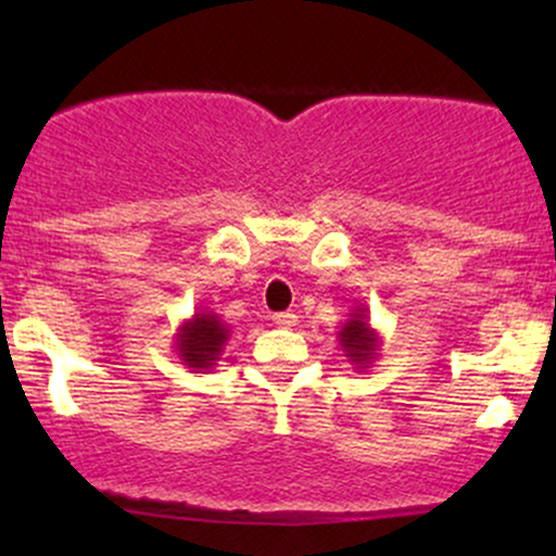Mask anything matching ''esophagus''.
Returning <instances> with one entry per match:
<instances>
[{
	"label": "esophagus",
	"instance_id": "esophagus-1",
	"mask_svg": "<svg viewBox=\"0 0 556 556\" xmlns=\"http://www.w3.org/2000/svg\"><path fill=\"white\" fill-rule=\"evenodd\" d=\"M274 324H277L279 329H292V327H298V316L295 314H274Z\"/></svg>",
	"mask_w": 556,
	"mask_h": 556
}]
</instances>
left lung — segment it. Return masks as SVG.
Returning a JSON list of instances; mask_svg holds the SVG:
<instances>
[{
  "mask_svg": "<svg viewBox=\"0 0 556 556\" xmlns=\"http://www.w3.org/2000/svg\"><path fill=\"white\" fill-rule=\"evenodd\" d=\"M337 340H340L344 358L353 363L355 368H368L376 358H379L381 337L379 331L371 327L368 308L363 303L355 305L353 314L348 316V321H344L340 331H337Z\"/></svg>",
  "mask_w": 556,
  "mask_h": 556,
  "instance_id": "1",
  "label": "left lung"
}]
</instances>
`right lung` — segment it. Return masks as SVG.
Here are the masks:
<instances>
[{"label":"right lung","mask_w":556,"mask_h":556,"mask_svg":"<svg viewBox=\"0 0 556 556\" xmlns=\"http://www.w3.org/2000/svg\"><path fill=\"white\" fill-rule=\"evenodd\" d=\"M229 334L232 331H229L227 324L216 314H212V311L193 314L190 318H185L175 334L177 358L182 361V366H188L195 374L212 371L216 361L225 353Z\"/></svg>","instance_id":"add662e5"}]
</instances>
